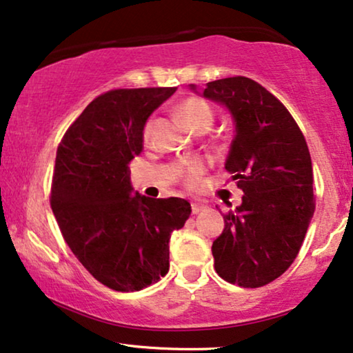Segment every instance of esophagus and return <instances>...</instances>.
I'll return each instance as SVG.
<instances>
[{"instance_id": "34e87169", "label": "esophagus", "mask_w": 353, "mask_h": 353, "mask_svg": "<svg viewBox=\"0 0 353 353\" xmlns=\"http://www.w3.org/2000/svg\"><path fill=\"white\" fill-rule=\"evenodd\" d=\"M203 210H205V206L201 203H196V201L192 203V213H194V214H199L200 211H203Z\"/></svg>"}]
</instances>
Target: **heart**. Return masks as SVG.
Masks as SVG:
<instances>
[{"mask_svg": "<svg viewBox=\"0 0 353 353\" xmlns=\"http://www.w3.org/2000/svg\"><path fill=\"white\" fill-rule=\"evenodd\" d=\"M177 111H179L182 119H184L194 130L210 129L211 122L214 119V111L213 108L210 106V103H206L205 100H201V98H196V97L187 98V100L182 101L181 105L177 106ZM153 125H154L153 119H150L147 124H145V129H143L145 142H148L150 137H152ZM201 174H203V164L199 161L190 163L184 171V182L189 187H196L201 181Z\"/></svg>", "mask_w": 353, "mask_h": 353, "instance_id": "obj_1", "label": "heart"}]
</instances>
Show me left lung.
<instances>
[{
    "label": "left lung",
    "mask_w": 353,
    "mask_h": 353,
    "mask_svg": "<svg viewBox=\"0 0 353 353\" xmlns=\"http://www.w3.org/2000/svg\"><path fill=\"white\" fill-rule=\"evenodd\" d=\"M190 90L231 114L234 137L224 168L243 192L211 247L214 270L231 284L261 288L292 265L313 218L307 142L283 103L252 79H219L201 92L190 83Z\"/></svg>",
    "instance_id": "obj_1"
}]
</instances>
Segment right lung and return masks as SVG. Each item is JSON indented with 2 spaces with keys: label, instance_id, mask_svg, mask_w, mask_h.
I'll use <instances>...</instances> for the list:
<instances>
[{
  "label": "right lung",
  "instance_id": "1",
  "mask_svg": "<svg viewBox=\"0 0 353 353\" xmlns=\"http://www.w3.org/2000/svg\"><path fill=\"white\" fill-rule=\"evenodd\" d=\"M176 87L121 88L95 98L56 152L51 210L83 268L106 288L134 292L169 271V239L192 213L184 199L134 190L129 166L152 112Z\"/></svg>",
  "mask_w": 353,
  "mask_h": 353
}]
</instances>
